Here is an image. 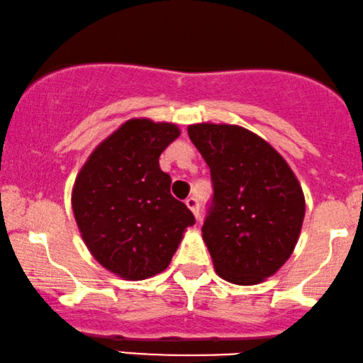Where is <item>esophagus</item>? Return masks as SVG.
Returning a JSON list of instances; mask_svg holds the SVG:
<instances>
[{"mask_svg":"<svg viewBox=\"0 0 363 363\" xmlns=\"http://www.w3.org/2000/svg\"><path fill=\"white\" fill-rule=\"evenodd\" d=\"M185 203H186V207H189L190 211L194 212V216L197 217V219H199V217H200V207H199V200L195 199V197H189V199L185 200Z\"/></svg>","mask_w":363,"mask_h":363,"instance_id":"esophagus-1","label":"esophagus"}]
</instances>
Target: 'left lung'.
I'll return each instance as SVG.
<instances>
[{"mask_svg": "<svg viewBox=\"0 0 363 363\" xmlns=\"http://www.w3.org/2000/svg\"><path fill=\"white\" fill-rule=\"evenodd\" d=\"M189 138L212 180L202 236L217 275L238 285L268 279L296 248L304 194L296 174L267 140L228 123H197Z\"/></svg>", "mask_w": 363, "mask_h": 363, "instance_id": "obj_1", "label": "left lung"}]
</instances>
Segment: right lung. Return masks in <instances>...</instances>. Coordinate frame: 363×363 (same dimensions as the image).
Instances as JSON below:
<instances>
[{"label":"right lung","instance_id":"right-lung-1","mask_svg":"<svg viewBox=\"0 0 363 363\" xmlns=\"http://www.w3.org/2000/svg\"><path fill=\"white\" fill-rule=\"evenodd\" d=\"M180 130L132 118L98 146L74 182L72 212L88 250L106 270L143 280L172 262L195 217L169 191L160 156Z\"/></svg>","mask_w":363,"mask_h":363}]
</instances>
